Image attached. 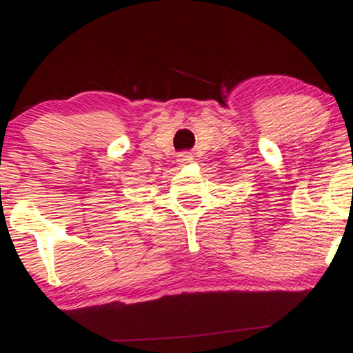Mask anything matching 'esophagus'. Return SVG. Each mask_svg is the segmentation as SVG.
<instances>
[{"mask_svg": "<svg viewBox=\"0 0 353 353\" xmlns=\"http://www.w3.org/2000/svg\"><path fill=\"white\" fill-rule=\"evenodd\" d=\"M192 154H189V152H181L179 156H177V163H179L181 165H184V164H190L192 163Z\"/></svg>", "mask_w": 353, "mask_h": 353, "instance_id": "1", "label": "esophagus"}]
</instances>
